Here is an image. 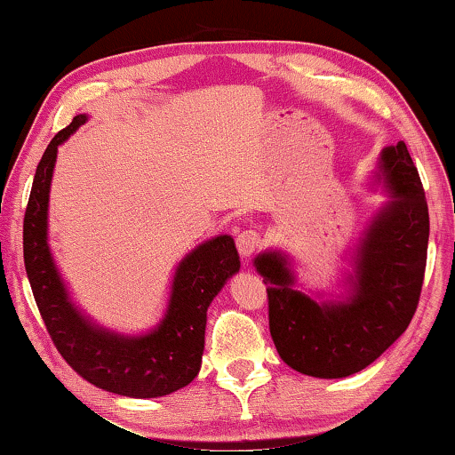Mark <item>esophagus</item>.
<instances>
[{"instance_id": "obj_1", "label": "esophagus", "mask_w": 455, "mask_h": 455, "mask_svg": "<svg viewBox=\"0 0 455 455\" xmlns=\"http://www.w3.org/2000/svg\"><path fill=\"white\" fill-rule=\"evenodd\" d=\"M235 245L237 251L242 253V258H250L253 251H258L261 248V235L256 229H243V232L237 234Z\"/></svg>"}]
</instances>
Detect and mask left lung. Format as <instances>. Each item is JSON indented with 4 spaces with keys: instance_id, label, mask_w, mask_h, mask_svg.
<instances>
[{
    "instance_id": "8db88e82",
    "label": "left lung",
    "mask_w": 455,
    "mask_h": 455,
    "mask_svg": "<svg viewBox=\"0 0 455 455\" xmlns=\"http://www.w3.org/2000/svg\"><path fill=\"white\" fill-rule=\"evenodd\" d=\"M392 202L371 220L354 256L352 291L317 301L293 288L288 258L253 259L267 285L269 333L282 360L314 378H347L368 368L408 330L424 283L429 213L418 167L403 141L379 156Z\"/></svg>"
}]
</instances>
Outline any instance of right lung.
Wrapping results in <instances>:
<instances>
[{"mask_svg": "<svg viewBox=\"0 0 455 455\" xmlns=\"http://www.w3.org/2000/svg\"><path fill=\"white\" fill-rule=\"evenodd\" d=\"M87 116L55 133L44 151L23 218V261L39 314L63 360L106 392L159 397L186 387L202 368L207 307L240 269L232 235H218L188 253L175 269L165 317L143 336L93 325L71 304L47 243V204L58 148Z\"/></svg>", "mask_w": 455, "mask_h": 455, "instance_id": "1", "label": "right lung"}]
</instances>
